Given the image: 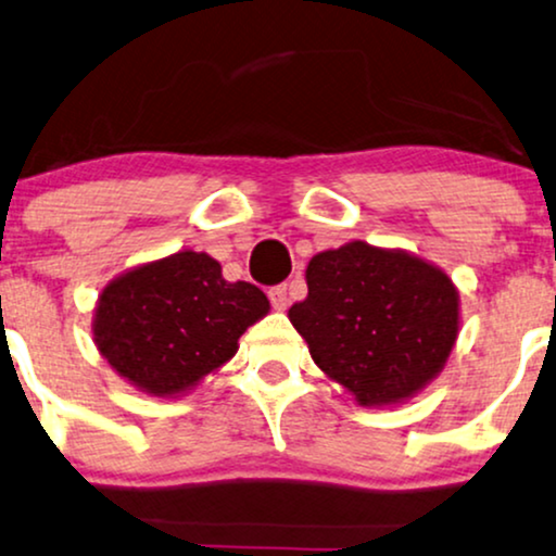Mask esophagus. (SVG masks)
I'll return each mask as SVG.
<instances>
[{
	"label": "esophagus",
	"mask_w": 556,
	"mask_h": 556,
	"mask_svg": "<svg viewBox=\"0 0 556 556\" xmlns=\"http://www.w3.org/2000/svg\"><path fill=\"white\" fill-rule=\"evenodd\" d=\"M269 300H271V305L277 307V311H285V307L290 305V292H287V285L271 287V290H269Z\"/></svg>",
	"instance_id": "obj_1"
}]
</instances>
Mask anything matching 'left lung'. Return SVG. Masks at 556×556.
Here are the masks:
<instances>
[{
    "label": "left lung",
    "instance_id": "obj_1",
    "mask_svg": "<svg viewBox=\"0 0 556 556\" xmlns=\"http://www.w3.org/2000/svg\"><path fill=\"white\" fill-rule=\"evenodd\" d=\"M305 279L292 326L315 364L362 405L416 395L452 354L459 294L424 258L354 241L313 256Z\"/></svg>",
    "mask_w": 556,
    "mask_h": 556
}]
</instances>
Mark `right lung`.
I'll list each match as a JSON object with an SVG mask.
<instances>
[{
    "label": "right lung",
    "instance_id": "1",
    "mask_svg": "<svg viewBox=\"0 0 556 556\" xmlns=\"http://www.w3.org/2000/svg\"><path fill=\"white\" fill-rule=\"evenodd\" d=\"M266 313L269 300L256 285L226 282L213 256L179 251L104 287L94 341L117 375L168 397L226 364Z\"/></svg>",
    "mask_w": 556,
    "mask_h": 556
}]
</instances>
